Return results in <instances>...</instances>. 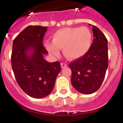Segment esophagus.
<instances>
[{
    "instance_id": "34e87169",
    "label": "esophagus",
    "mask_w": 123,
    "mask_h": 123,
    "mask_svg": "<svg viewBox=\"0 0 123 123\" xmlns=\"http://www.w3.org/2000/svg\"><path fill=\"white\" fill-rule=\"evenodd\" d=\"M67 67V65L66 63H61V67L62 68H65Z\"/></svg>"
}]
</instances>
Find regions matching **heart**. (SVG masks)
Instances as JSON below:
<instances>
[{
	"mask_svg": "<svg viewBox=\"0 0 123 123\" xmlns=\"http://www.w3.org/2000/svg\"><path fill=\"white\" fill-rule=\"evenodd\" d=\"M93 36L86 27L62 28L52 36V42H46L45 47L50 54L58 56L62 49L64 56L70 60H76L87 54L91 47Z\"/></svg>",
	"mask_w": 123,
	"mask_h": 123,
	"instance_id": "heart-1",
	"label": "heart"
}]
</instances>
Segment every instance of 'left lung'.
Segmentation results:
<instances>
[{
    "label": "left lung",
    "instance_id": "left-lung-1",
    "mask_svg": "<svg viewBox=\"0 0 123 123\" xmlns=\"http://www.w3.org/2000/svg\"><path fill=\"white\" fill-rule=\"evenodd\" d=\"M92 30L94 40L89 51L69 64L73 86L84 94H92L99 89L108 66V41L97 26L94 25Z\"/></svg>",
    "mask_w": 123,
    "mask_h": 123
}]
</instances>
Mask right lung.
Listing matches in <instances>:
<instances>
[{"label": "right lung", "instance_id": "1", "mask_svg": "<svg viewBox=\"0 0 123 123\" xmlns=\"http://www.w3.org/2000/svg\"><path fill=\"white\" fill-rule=\"evenodd\" d=\"M47 30V27L29 26L13 42L11 61L15 79L21 89L33 98L50 94L62 69L60 62L49 63L44 58L48 54L43 45Z\"/></svg>", "mask_w": 123, "mask_h": 123}]
</instances>
